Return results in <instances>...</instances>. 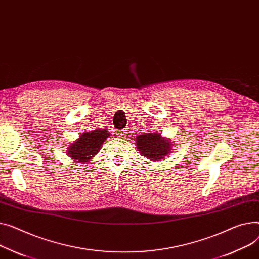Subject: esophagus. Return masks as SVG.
<instances>
[{"label": "esophagus", "mask_w": 259, "mask_h": 259, "mask_svg": "<svg viewBox=\"0 0 259 259\" xmlns=\"http://www.w3.org/2000/svg\"><path fill=\"white\" fill-rule=\"evenodd\" d=\"M127 131H128V130L123 129V130H118L116 133H117V135H118L119 137H125V136H127V134H128Z\"/></svg>", "instance_id": "34e87169"}]
</instances>
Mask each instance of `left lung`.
I'll return each mask as SVG.
<instances>
[{"mask_svg": "<svg viewBox=\"0 0 259 259\" xmlns=\"http://www.w3.org/2000/svg\"><path fill=\"white\" fill-rule=\"evenodd\" d=\"M136 146L141 154L153 161L164 158L171 150L170 143L163 140L161 134L152 132L136 136Z\"/></svg>", "mask_w": 259, "mask_h": 259, "instance_id": "left-lung-1", "label": "left lung"}]
</instances>
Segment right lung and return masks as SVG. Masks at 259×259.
<instances>
[{"label":"right lung","instance_id":"1","mask_svg":"<svg viewBox=\"0 0 259 259\" xmlns=\"http://www.w3.org/2000/svg\"><path fill=\"white\" fill-rule=\"evenodd\" d=\"M109 136L107 129H96L84 132L80 135L79 140L68 147L67 154L72 159L78 160L79 163L89 162L100 151V148Z\"/></svg>","mask_w":259,"mask_h":259}]
</instances>
